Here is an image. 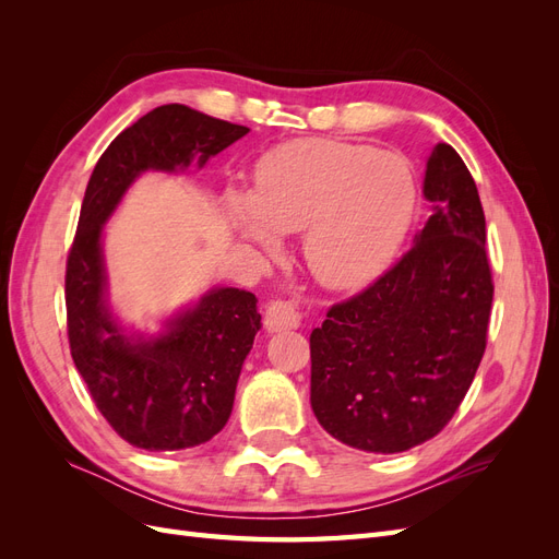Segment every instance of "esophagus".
Wrapping results in <instances>:
<instances>
[{"label":"esophagus","instance_id":"obj_1","mask_svg":"<svg viewBox=\"0 0 559 559\" xmlns=\"http://www.w3.org/2000/svg\"><path fill=\"white\" fill-rule=\"evenodd\" d=\"M263 319H265V329L270 333H277V331H286V329H298L302 321V314L296 308L294 300L277 298L265 308Z\"/></svg>","mask_w":559,"mask_h":559}]
</instances>
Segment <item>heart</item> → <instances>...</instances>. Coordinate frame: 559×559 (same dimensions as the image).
Segmentation results:
<instances>
[{
  "label": "heart",
  "instance_id": "heart-1",
  "mask_svg": "<svg viewBox=\"0 0 559 559\" xmlns=\"http://www.w3.org/2000/svg\"><path fill=\"white\" fill-rule=\"evenodd\" d=\"M228 212L247 238L277 247L300 233L310 273L333 289L378 277L413 222L417 189L408 163L364 144L298 140L259 160L253 193L228 191Z\"/></svg>",
  "mask_w": 559,
  "mask_h": 559
}]
</instances>
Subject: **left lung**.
Masks as SVG:
<instances>
[{
  "instance_id": "obj_1",
  "label": "left lung",
  "mask_w": 559,
  "mask_h": 559,
  "mask_svg": "<svg viewBox=\"0 0 559 559\" xmlns=\"http://www.w3.org/2000/svg\"><path fill=\"white\" fill-rule=\"evenodd\" d=\"M425 198L433 214L415 245L310 335L312 411L357 450L392 454L441 433L485 354L495 296L485 212L450 144L431 151Z\"/></svg>"
}]
</instances>
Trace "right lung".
<instances>
[{"label":"right lung","instance_id":"obj_1","mask_svg":"<svg viewBox=\"0 0 559 559\" xmlns=\"http://www.w3.org/2000/svg\"><path fill=\"white\" fill-rule=\"evenodd\" d=\"M249 132L186 105H163L126 128L99 156L67 257V335L74 366L109 427L134 448L173 452L226 427L235 386L261 329L257 296L212 289L156 337H128L107 308L103 226L146 170L202 167Z\"/></svg>","mask_w":559,"mask_h":559}]
</instances>
